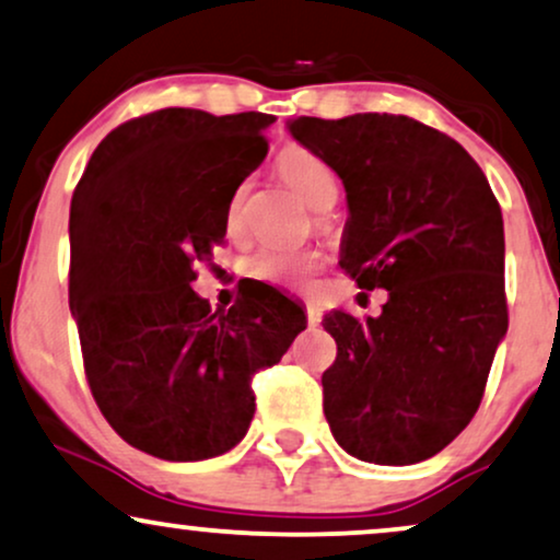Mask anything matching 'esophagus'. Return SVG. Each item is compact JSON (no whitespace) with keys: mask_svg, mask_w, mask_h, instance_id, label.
Instances as JSON below:
<instances>
[{"mask_svg":"<svg viewBox=\"0 0 560 560\" xmlns=\"http://www.w3.org/2000/svg\"><path fill=\"white\" fill-rule=\"evenodd\" d=\"M320 320H323V315H320V310H317V304L307 302V323L310 325H320Z\"/></svg>","mask_w":560,"mask_h":560,"instance_id":"34e87169","label":"esophagus"}]
</instances>
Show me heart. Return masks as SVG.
<instances>
[{
  "mask_svg": "<svg viewBox=\"0 0 560 560\" xmlns=\"http://www.w3.org/2000/svg\"><path fill=\"white\" fill-rule=\"evenodd\" d=\"M276 173L287 186H292L300 194L307 207L317 211L330 209L338 198V180L332 170L317 158L315 152L304 150L300 144H289L276 158ZM247 190L250 183H240L232 190L228 211H224V222L232 235L243 230L245 222V207H247ZM320 266V256L313 250H279V247H264L256 256L245 264V271L258 281H268V284H289L302 287L307 284L310 276Z\"/></svg>",
  "mask_w": 560,
  "mask_h": 560,
  "instance_id": "b5f03b06",
  "label": "heart"
}]
</instances>
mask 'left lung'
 Returning a JSON list of instances; mask_svg holds the SVG:
<instances>
[{
	"label": "left lung",
	"mask_w": 560,
	"mask_h": 560,
	"mask_svg": "<svg viewBox=\"0 0 560 560\" xmlns=\"http://www.w3.org/2000/svg\"><path fill=\"white\" fill-rule=\"evenodd\" d=\"M289 133L343 180L341 268L387 289L380 317L323 320L338 346L323 372L332 436L374 465L434 457L476 416L509 325L497 196L455 139L408 116H300Z\"/></svg>",
	"instance_id": "1"
}]
</instances>
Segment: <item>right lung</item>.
<instances>
[{
    "mask_svg": "<svg viewBox=\"0 0 560 560\" xmlns=\"http://www.w3.org/2000/svg\"><path fill=\"white\" fill-rule=\"evenodd\" d=\"M266 113L162 108L105 137L69 211V307L92 398L116 434L147 455H224L250 427V380L281 362L304 315L271 300L211 310L190 284L222 245L224 211L264 162Z\"/></svg>",
    "mask_w": 560,
    "mask_h": 560,
    "instance_id": "1",
    "label": "right lung"
}]
</instances>
